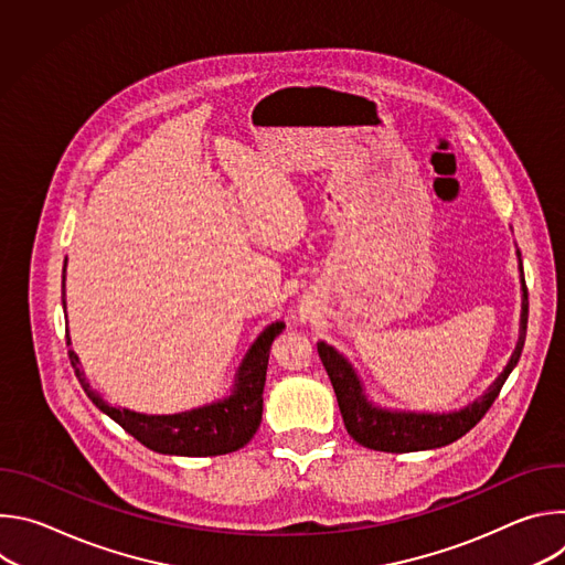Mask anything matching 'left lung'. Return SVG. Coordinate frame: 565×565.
Instances as JSON below:
<instances>
[{
  "label": "left lung",
  "mask_w": 565,
  "mask_h": 565,
  "mask_svg": "<svg viewBox=\"0 0 565 565\" xmlns=\"http://www.w3.org/2000/svg\"><path fill=\"white\" fill-rule=\"evenodd\" d=\"M521 281H523V317H521V338H519L516 351L508 369L499 375V380L490 386V391L458 414H447V416L420 414L418 416V414H391V412L375 409L366 402L360 380L351 369V364L333 347L319 342L317 353L331 377V384L338 395V405L344 418V427L351 434V438L375 451L407 454V451L445 447L458 440L460 436H465L471 427H476L480 418L486 416L494 405V399L499 397L508 375L516 366L523 351L525 331H527V286L523 279V264H521Z\"/></svg>",
  "instance_id": "1"
}]
</instances>
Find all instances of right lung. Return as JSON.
Here are the masks:
<instances>
[{"instance_id": "add662e5", "label": "right lung", "mask_w": 565, "mask_h": 565, "mask_svg": "<svg viewBox=\"0 0 565 565\" xmlns=\"http://www.w3.org/2000/svg\"><path fill=\"white\" fill-rule=\"evenodd\" d=\"M62 303H64V270H62ZM286 329V324L268 327L248 358L241 364L238 384L232 397L218 405H210L203 409H194L177 416H142L129 409L111 407L89 386L85 373L79 371L77 355L68 349V360L75 371L77 382L83 384L85 393L92 397L94 405L105 412L111 420H116L127 434H131L140 445L158 454L174 456H218L227 451H236L244 447L262 423L264 412V384L266 369L270 358V347L275 338ZM66 344L68 335H66Z\"/></svg>"}]
</instances>
